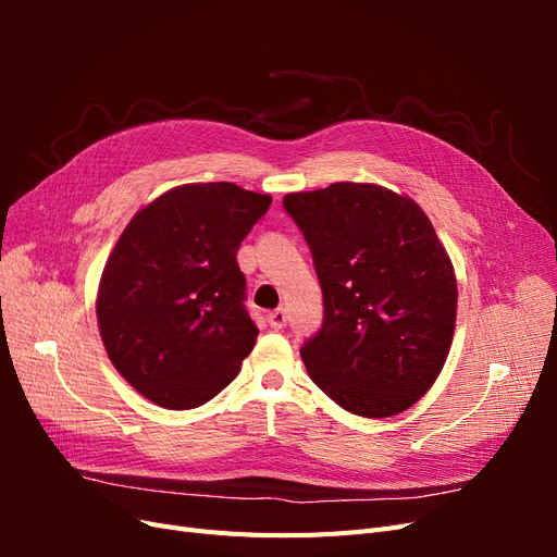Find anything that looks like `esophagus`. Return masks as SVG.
Returning <instances> with one entry per match:
<instances>
[{
  "label": "esophagus",
  "mask_w": 557,
  "mask_h": 557,
  "mask_svg": "<svg viewBox=\"0 0 557 557\" xmlns=\"http://www.w3.org/2000/svg\"><path fill=\"white\" fill-rule=\"evenodd\" d=\"M267 323L272 325L274 330H283V327H285V323H288V313H285L283 309L269 311V313H267Z\"/></svg>",
  "instance_id": "obj_1"
}]
</instances>
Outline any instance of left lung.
<instances>
[{
  "instance_id": "8db88e82",
  "label": "left lung",
  "mask_w": 557,
  "mask_h": 557,
  "mask_svg": "<svg viewBox=\"0 0 557 557\" xmlns=\"http://www.w3.org/2000/svg\"><path fill=\"white\" fill-rule=\"evenodd\" d=\"M283 209L311 248L323 327L301 346L311 381L364 418L407 411L448 358L458 283L430 218L374 183L290 193Z\"/></svg>"
}]
</instances>
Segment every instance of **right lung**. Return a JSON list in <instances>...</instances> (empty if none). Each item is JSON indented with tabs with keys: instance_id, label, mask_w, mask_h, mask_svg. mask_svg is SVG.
<instances>
[{
	"instance_id": "1",
	"label": "right lung",
	"mask_w": 557,
	"mask_h": 557,
	"mask_svg": "<svg viewBox=\"0 0 557 557\" xmlns=\"http://www.w3.org/2000/svg\"><path fill=\"white\" fill-rule=\"evenodd\" d=\"M272 197L239 185H178L117 239L97 323L121 376L164 409H195L237 379L256 346L237 250Z\"/></svg>"
}]
</instances>
